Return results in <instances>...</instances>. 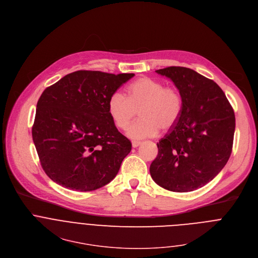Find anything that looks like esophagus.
I'll return each instance as SVG.
<instances>
[{
	"mask_svg": "<svg viewBox=\"0 0 258 258\" xmlns=\"http://www.w3.org/2000/svg\"><path fill=\"white\" fill-rule=\"evenodd\" d=\"M132 145H133V147H134V148H137V147H139V146L141 145V142H138V141H133V142H132Z\"/></svg>",
	"mask_w": 258,
	"mask_h": 258,
	"instance_id": "obj_1",
	"label": "esophagus"
}]
</instances>
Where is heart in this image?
<instances>
[{
  "label": "heart",
  "mask_w": 258,
  "mask_h": 258,
  "mask_svg": "<svg viewBox=\"0 0 258 258\" xmlns=\"http://www.w3.org/2000/svg\"><path fill=\"white\" fill-rule=\"evenodd\" d=\"M127 93L128 97L119 90L114 91L108 98L107 111L114 125L120 130H124L140 112L141 118L127 127L130 138H152L158 135L160 128L170 132L177 125L183 110V99L175 87L142 77L128 86Z\"/></svg>",
  "instance_id": "obj_1"
}]
</instances>
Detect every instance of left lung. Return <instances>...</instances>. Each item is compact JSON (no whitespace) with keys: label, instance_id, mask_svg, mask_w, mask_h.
Wrapping results in <instances>:
<instances>
[{"label":"left lung","instance_id":"8db88e82","mask_svg":"<svg viewBox=\"0 0 258 258\" xmlns=\"http://www.w3.org/2000/svg\"><path fill=\"white\" fill-rule=\"evenodd\" d=\"M172 80L183 99L177 125L157 143L150 166L161 187L187 192L213 180L228 162L233 147L235 114L218 84L184 67L156 71Z\"/></svg>","mask_w":258,"mask_h":258}]
</instances>
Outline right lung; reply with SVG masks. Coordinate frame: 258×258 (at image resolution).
<instances>
[{"label":"right lung","instance_id":"1","mask_svg":"<svg viewBox=\"0 0 258 258\" xmlns=\"http://www.w3.org/2000/svg\"><path fill=\"white\" fill-rule=\"evenodd\" d=\"M134 76L77 71L42 92L32 139L52 181L68 189L91 191L116 176L132 143L111 120L107 101Z\"/></svg>","mask_w":258,"mask_h":258}]
</instances>
